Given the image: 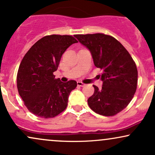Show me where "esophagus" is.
I'll use <instances>...</instances> for the list:
<instances>
[{
	"mask_svg": "<svg viewBox=\"0 0 155 155\" xmlns=\"http://www.w3.org/2000/svg\"><path fill=\"white\" fill-rule=\"evenodd\" d=\"M77 85H78V86H79V87H84V86H85L84 84L81 82V81H78V82H77Z\"/></svg>",
	"mask_w": 155,
	"mask_h": 155,
	"instance_id": "esophagus-1",
	"label": "esophagus"
}]
</instances>
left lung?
I'll return each mask as SVG.
<instances>
[{
  "label": "left lung",
  "mask_w": 155,
  "mask_h": 155,
  "mask_svg": "<svg viewBox=\"0 0 155 155\" xmlns=\"http://www.w3.org/2000/svg\"><path fill=\"white\" fill-rule=\"evenodd\" d=\"M91 53L95 65L102 70L98 75L101 90L93 85L94 94L87 103L92 111L103 116H114L127 107L137 88L138 71L127 49L116 38L103 33L75 35Z\"/></svg>",
  "instance_id": "1"
}]
</instances>
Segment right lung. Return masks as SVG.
Segmentation results:
<instances>
[{
  "label": "right lung",
  "instance_id": "right-lung-1",
  "mask_svg": "<svg viewBox=\"0 0 155 155\" xmlns=\"http://www.w3.org/2000/svg\"><path fill=\"white\" fill-rule=\"evenodd\" d=\"M77 42L71 35H47L23 58L17 73V89L27 108L35 116L52 118L66 108L69 95L77 83L74 80L62 82L53 73L65 51Z\"/></svg>",
  "mask_w": 155,
  "mask_h": 155
}]
</instances>
